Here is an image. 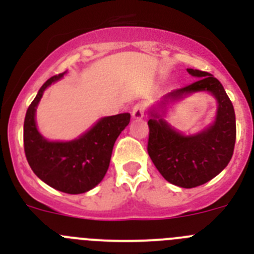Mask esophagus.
Masks as SVG:
<instances>
[{"label": "esophagus", "mask_w": 254, "mask_h": 254, "mask_svg": "<svg viewBox=\"0 0 254 254\" xmlns=\"http://www.w3.org/2000/svg\"><path fill=\"white\" fill-rule=\"evenodd\" d=\"M143 114H145V104L142 102L137 103L132 108V117H133L134 120H141Z\"/></svg>", "instance_id": "34e87169"}]
</instances>
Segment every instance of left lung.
<instances>
[{"instance_id":"8db88e82","label":"left lung","mask_w":254,"mask_h":254,"mask_svg":"<svg viewBox=\"0 0 254 254\" xmlns=\"http://www.w3.org/2000/svg\"><path fill=\"white\" fill-rule=\"evenodd\" d=\"M187 71L197 77L196 81L167 94L160 107H167L169 100L182 99L188 94L208 91L217 102L215 122L205 131L185 136L172 128L158 112L151 111V118L147 122V152L156 169L169 183L193 188L205 185L228 165L234 152L237 126L234 107L221 82L205 71L193 68Z\"/></svg>"}]
</instances>
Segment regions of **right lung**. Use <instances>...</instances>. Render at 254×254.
<instances>
[{"label":"right lung","instance_id":"add662e5","mask_svg":"<svg viewBox=\"0 0 254 254\" xmlns=\"http://www.w3.org/2000/svg\"><path fill=\"white\" fill-rule=\"evenodd\" d=\"M64 75L48 78L29 105L24 121V150L38 178L61 192L78 194L93 190L104 178L114 142L129 123L131 114L104 117L82 136L68 142L46 140L38 132L35 111L44 90Z\"/></svg>","mask_w":254,"mask_h":254}]
</instances>
